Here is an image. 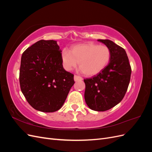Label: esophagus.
<instances>
[{
  "instance_id": "esophagus-1",
  "label": "esophagus",
  "mask_w": 152,
  "mask_h": 152,
  "mask_svg": "<svg viewBox=\"0 0 152 152\" xmlns=\"http://www.w3.org/2000/svg\"><path fill=\"white\" fill-rule=\"evenodd\" d=\"M82 78L81 77H80V76H79V75H74V80L76 82V81H79V80H82Z\"/></svg>"
}]
</instances>
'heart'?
Masks as SVG:
<instances>
[{
  "instance_id": "1",
  "label": "heart",
  "mask_w": 152,
  "mask_h": 152,
  "mask_svg": "<svg viewBox=\"0 0 152 152\" xmlns=\"http://www.w3.org/2000/svg\"><path fill=\"white\" fill-rule=\"evenodd\" d=\"M111 58V50L106 45L93 42L73 45L70 50L66 49L61 53L64 68L71 71L79 65L80 70L87 76L98 74L108 65Z\"/></svg>"
}]
</instances>
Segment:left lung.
Wrapping results in <instances>:
<instances>
[{
  "label": "left lung",
  "mask_w": 152,
  "mask_h": 152,
  "mask_svg": "<svg viewBox=\"0 0 152 152\" xmlns=\"http://www.w3.org/2000/svg\"><path fill=\"white\" fill-rule=\"evenodd\" d=\"M111 50V58L104 70L84 79L86 103L91 110L104 112L120 103L129 84L131 68L126 50L108 39H99Z\"/></svg>",
  "instance_id": "left-lung-1"
}]
</instances>
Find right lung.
Returning a JSON list of instances; mask_svg holds the SVG:
<instances>
[{
  "label": "right lung",
  "instance_id": "right-lung-1",
  "mask_svg": "<svg viewBox=\"0 0 152 152\" xmlns=\"http://www.w3.org/2000/svg\"><path fill=\"white\" fill-rule=\"evenodd\" d=\"M61 52L56 41L40 40L22 54L21 90L28 103L39 111L60 109L75 83L74 75L63 68Z\"/></svg>",
  "mask_w": 152,
  "mask_h": 152
}]
</instances>
